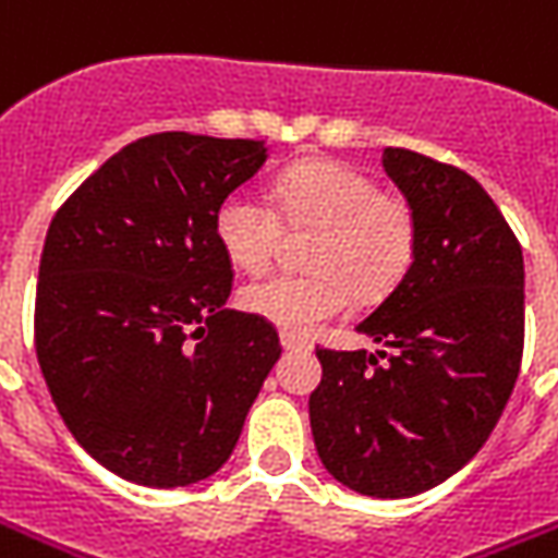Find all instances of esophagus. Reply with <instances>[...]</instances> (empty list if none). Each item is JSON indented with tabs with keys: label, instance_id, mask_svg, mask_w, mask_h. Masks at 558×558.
Segmentation results:
<instances>
[{
	"label": "esophagus",
	"instance_id": "1",
	"mask_svg": "<svg viewBox=\"0 0 558 558\" xmlns=\"http://www.w3.org/2000/svg\"><path fill=\"white\" fill-rule=\"evenodd\" d=\"M280 344H283L287 351H308L311 348L308 339L295 336V332H290V329H283V332H280Z\"/></svg>",
	"mask_w": 558,
	"mask_h": 558
}]
</instances>
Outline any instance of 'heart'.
I'll return each mask as SVG.
<instances>
[{"label":"heart","instance_id":"b5f03b06","mask_svg":"<svg viewBox=\"0 0 558 558\" xmlns=\"http://www.w3.org/2000/svg\"><path fill=\"white\" fill-rule=\"evenodd\" d=\"M283 226L317 229L308 244L311 271L253 280L241 302L290 332H311L344 314L354 293L378 299L393 290L418 247V219L403 195L381 192L369 173L327 158L283 170L275 204L244 189L216 204V244L241 271H263L278 256Z\"/></svg>","mask_w":558,"mask_h":558}]
</instances>
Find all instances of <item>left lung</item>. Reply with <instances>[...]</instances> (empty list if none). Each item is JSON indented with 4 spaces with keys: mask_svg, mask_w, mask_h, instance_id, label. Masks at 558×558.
<instances>
[{
    "mask_svg": "<svg viewBox=\"0 0 558 558\" xmlns=\"http://www.w3.org/2000/svg\"><path fill=\"white\" fill-rule=\"evenodd\" d=\"M381 165L418 219L403 280L357 332L388 352L317 348L308 415L324 468L369 498H412L483 449L525 344L517 234L470 173L412 149Z\"/></svg>",
    "mask_w": 558,
    "mask_h": 558,
    "instance_id": "obj_1",
    "label": "left lung"
}]
</instances>
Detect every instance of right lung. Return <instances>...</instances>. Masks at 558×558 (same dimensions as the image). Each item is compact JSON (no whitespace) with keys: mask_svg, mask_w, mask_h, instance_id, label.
Returning <instances> with one entry per match:
<instances>
[{"mask_svg":"<svg viewBox=\"0 0 558 558\" xmlns=\"http://www.w3.org/2000/svg\"><path fill=\"white\" fill-rule=\"evenodd\" d=\"M265 165L259 140L140 136L51 219L36 357L78 446L136 486L177 488L229 461L278 329L222 308L231 263L216 204Z\"/></svg>","mask_w":558,"mask_h":558,"instance_id":"right-lung-1","label":"right lung"}]
</instances>
